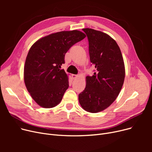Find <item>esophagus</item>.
<instances>
[{
	"mask_svg": "<svg viewBox=\"0 0 152 152\" xmlns=\"http://www.w3.org/2000/svg\"><path fill=\"white\" fill-rule=\"evenodd\" d=\"M72 78H73V79H76L77 77V75H72Z\"/></svg>",
	"mask_w": 152,
	"mask_h": 152,
	"instance_id": "obj_1",
	"label": "esophagus"
}]
</instances>
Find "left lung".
I'll return each mask as SVG.
<instances>
[{
    "instance_id": "8db88e82",
    "label": "left lung",
    "mask_w": 152,
    "mask_h": 152,
    "mask_svg": "<svg viewBox=\"0 0 152 152\" xmlns=\"http://www.w3.org/2000/svg\"><path fill=\"white\" fill-rule=\"evenodd\" d=\"M83 31L88 39L91 62L96 69L92 76H86V88L79 94V102L86 111L98 113L108 108L120 92L125 77L124 63L113 38L91 28Z\"/></svg>"
}]
</instances>
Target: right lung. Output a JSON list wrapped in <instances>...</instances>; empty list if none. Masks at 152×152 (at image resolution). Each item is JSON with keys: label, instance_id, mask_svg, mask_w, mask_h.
<instances>
[{"label": "right lung", "instance_id": "obj_1", "mask_svg": "<svg viewBox=\"0 0 152 152\" xmlns=\"http://www.w3.org/2000/svg\"><path fill=\"white\" fill-rule=\"evenodd\" d=\"M86 37L77 30L60 31L39 39L28 52L24 68V81L31 97L41 107L57 106L69 87L64 69L67 51Z\"/></svg>", "mask_w": 152, "mask_h": 152}]
</instances>
